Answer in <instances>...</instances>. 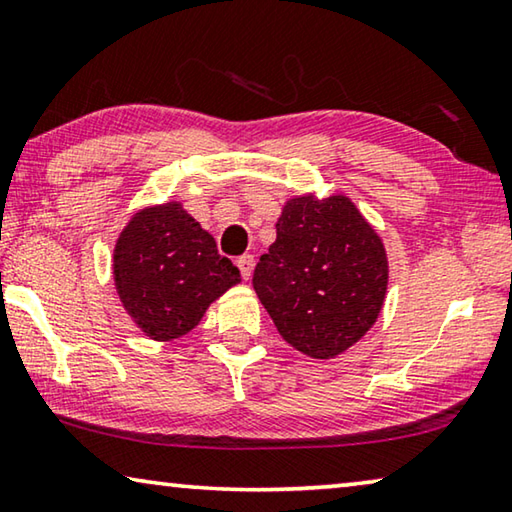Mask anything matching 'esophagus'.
<instances>
[{
    "label": "esophagus",
    "instance_id": "esophagus-1",
    "mask_svg": "<svg viewBox=\"0 0 512 512\" xmlns=\"http://www.w3.org/2000/svg\"><path fill=\"white\" fill-rule=\"evenodd\" d=\"M237 266L241 271V277H244V280H250V275H253V266H255L253 255H241L237 259Z\"/></svg>",
    "mask_w": 512,
    "mask_h": 512
}]
</instances>
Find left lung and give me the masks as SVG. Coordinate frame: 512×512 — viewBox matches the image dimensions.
Wrapping results in <instances>:
<instances>
[{"label":"left lung","instance_id":"left-lung-1","mask_svg":"<svg viewBox=\"0 0 512 512\" xmlns=\"http://www.w3.org/2000/svg\"><path fill=\"white\" fill-rule=\"evenodd\" d=\"M253 287L277 332L311 359H334L377 323L388 257L348 196L289 198Z\"/></svg>","mask_w":512,"mask_h":512}]
</instances>
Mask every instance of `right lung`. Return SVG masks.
Masks as SVG:
<instances>
[{
	"instance_id": "add662e5",
	"label": "right lung",
	"mask_w": 512,
	"mask_h": 512,
	"mask_svg": "<svg viewBox=\"0 0 512 512\" xmlns=\"http://www.w3.org/2000/svg\"><path fill=\"white\" fill-rule=\"evenodd\" d=\"M112 275L126 314L153 341L192 332L207 307L241 282L239 268L178 201L131 216L115 244Z\"/></svg>"
}]
</instances>
